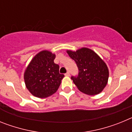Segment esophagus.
<instances>
[{"mask_svg": "<svg viewBox=\"0 0 132 132\" xmlns=\"http://www.w3.org/2000/svg\"><path fill=\"white\" fill-rule=\"evenodd\" d=\"M65 76H67V77H69L70 76V73H69V72H67V73L65 74Z\"/></svg>", "mask_w": 132, "mask_h": 132, "instance_id": "obj_1", "label": "esophagus"}]
</instances>
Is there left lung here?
<instances>
[{
	"label": "left lung",
	"instance_id": "8db88e82",
	"mask_svg": "<svg viewBox=\"0 0 132 132\" xmlns=\"http://www.w3.org/2000/svg\"><path fill=\"white\" fill-rule=\"evenodd\" d=\"M67 53L75 61L79 69L77 77H71L74 84L80 92L96 95L102 91L107 85L109 71L106 64L94 51L82 47Z\"/></svg>",
	"mask_w": 132,
	"mask_h": 132
}]
</instances>
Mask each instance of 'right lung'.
<instances>
[{"instance_id": "1", "label": "right lung", "mask_w": 132, "mask_h": 132, "mask_svg": "<svg viewBox=\"0 0 132 132\" xmlns=\"http://www.w3.org/2000/svg\"><path fill=\"white\" fill-rule=\"evenodd\" d=\"M55 55L44 50L34 57L24 72L26 87L36 97L44 98L54 94L59 88L64 75L54 63Z\"/></svg>"}]
</instances>
